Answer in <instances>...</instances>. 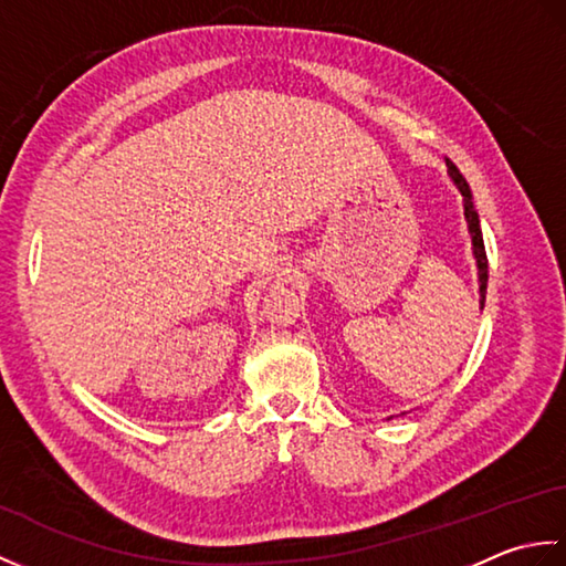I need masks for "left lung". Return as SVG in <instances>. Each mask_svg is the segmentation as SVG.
Returning <instances> with one entry per match:
<instances>
[{
  "mask_svg": "<svg viewBox=\"0 0 566 566\" xmlns=\"http://www.w3.org/2000/svg\"><path fill=\"white\" fill-rule=\"evenodd\" d=\"M444 165H448V175L454 182V187L460 189L462 201H464V219H467V231L469 238H472V252L476 260V274H479V308H484L486 302V282H489V260H486V250H484V238H482V226H479V213L474 209V199H472V189H469L467 179L462 172L457 170L454 163L444 158Z\"/></svg>",
  "mask_w": 566,
  "mask_h": 566,
  "instance_id": "left-lung-1",
  "label": "left lung"
}]
</instances>
